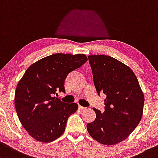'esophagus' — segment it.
I'll use <instances>...</instances> for the list:
<instances>
[{"label":"esophagus","instance_id":"1","mask_svg":"<svg viewBox=\"0 0 158 158\" xmlns=\"http://www.w3.org/2000/svg\"><path fill=\"white\" fill-rule=\"evenodd\" d=\"M79 110H81V111H85L87 110V107H82V106H79Z\"/></svg>","mask_w":158,"mask_h":158}]
</instances>
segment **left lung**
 I'll return each instance as SVG.
<instances>
[{
  "label": "left lung",
  "instance_id": "1",
  "mask_svg": "<svg viewBox=\"0 0 158 158\" xmlns=\"http://www.w3.org/2000/svg\"><path fill=\"white\" fill-rule=\"evenodd\" d=\"M98 94L107 95L105 110L93 108L96 119L87 124L90 135L106 145H117L130 135L142 117L145 97L133 71L107 55H89Z\"/></svg>",
  "mask_w": 158,
  "mask_h": 158
}]
</instances>
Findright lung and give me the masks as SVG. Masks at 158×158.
I'll return each mask as SVG.
<instances>
[{
	"label": "right lung",
	"instance_id": "obj_1",
	"mask_svg": "<svg viewBox=\"0 0 158 158\" xmlns=\"http://www.w3.org/2000/svg\"><path fill=\"white\" fill-rule=\"evenodd\" d=\"M87 60L82 54H54L26 69L16 86L14 102L21 124L33 139L51 142L64 133L67 119L77 110L78 104H66L54 95L58 91L65 92L67 75Z\"/></svg>",
	"mask_w": 158,
	"mask_h": 158
}]
</instances>
